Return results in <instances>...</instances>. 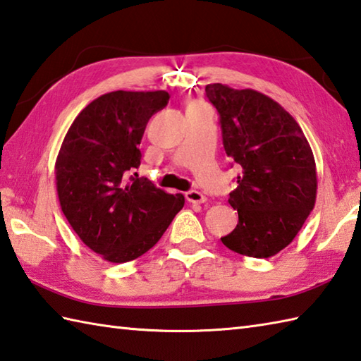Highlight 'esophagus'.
<instances>
[{
  "label": "esophagus",
  "instance_id": "34e87169",
  "mask_svg": "<svg viewBox=\"0 0 361 361\" xmlns=\"http://www.w3.org/2000/svg\"><path fill=\"white\" fill-rule=\"evenodd\" d=\"M186 195V200L189 203H204L207 202V197H204L202 192H199V190H188V192L185 194Z\"/></svg>",
  "mask_w": 361,
  "mask_h": 361
}]
</instances>
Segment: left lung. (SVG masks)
<instances>
[{
	"mask_svg": "<svg viewBox=\"0 0 361 361\" xmlns=\"http://www.w3.org/2000/svg\"><path fill=\"white\" fill-rule=\"evenodd\" d=\"M204 92L219 112L225 153L243 169L228 199L239 221L221 241L245 257L277 255L314 208L312 147L293 116L261 92L221 82Z\"/></svg>",
	"mask_w": 361,
	"mask_h": 361,
	"instance_id": "8db88e82",
	"label": "left lung"
}]
</instances>
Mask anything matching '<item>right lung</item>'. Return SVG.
I'll list each match as a JSON object with an SVG mask.
<instances>
[{"mask_svg":"<svg viewBox=\"0 0 361 361\" xmlns=\"http://www.w3.org/2000/svg\"><path fill=\"white\" fill-rule=\"evenodd\" d=\"M166 90H116L89 103L70 126L56 159V188L63 216L90 250L111 263L144 255L185 207L150 180L131 175L139 144Z\"/></svg>","mask_w":361,"mask_h":361,"instance_id":"right-lung-1","label":"right lung"}]
</instances>
